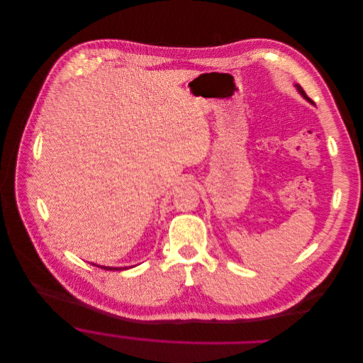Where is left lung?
Here are the masks:
<instances>
[{"label":"left lung","mask_w":363,"mask_h":363,"mask_svg":"<svg viewBox=\"0 0 363 363\" xmlns=\"http://www.w3.org/2000/svg\"><path fill=\"white\" fill-rule=\"evenodd\" d=\"M295 87H296V90H298V93H299V94H301V96H302V97H303V99H305V100H308V101H309V103H312V101H311V99H309V97H308V96H306V93H305V91H303V89H302V87H301V86H299V84H295Z\"/></svg>","instance_id":"left-lung-1"}]
</instances>
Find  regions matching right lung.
<instances>
[{"mask_svg": "<svg viewBox=\"0 0 363 363\" xmlns=\"http://www.w3.org/2000/svg\"><path fill=\"white\" fill-rule=\"evenodd\" d=\"M94 264V263H93ZM94 266H97V267H101V269H106V270H125V269H128V267H108V266H100V264H94ZM131 267V266H130Z\"/></svg>", "mask_w": 363, "mask_h": 363, "instance_id": "obj_1", "label": "right lung"}]
</instances>
